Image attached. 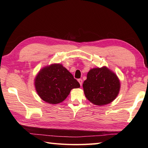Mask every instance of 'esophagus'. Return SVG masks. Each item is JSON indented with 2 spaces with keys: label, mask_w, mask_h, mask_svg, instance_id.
<instances>
[{
  "label": "esophagus",
  "mask_w": 148,
  "mask_h": 148,
  "mask_svg": "<svg viewBox=\"0 0 148 148\" xmlns=\"http://www.w3.org/2000/svg\"><path fill=\"white\" fill-rule=\"evenodd\" d=\"M77 81H78V82H79V83L80 84V85H81V86L82 85V84H83V80L81 79H77Z\"/></svg>",
  "instance_id": "34e87169"
}]
</instances>
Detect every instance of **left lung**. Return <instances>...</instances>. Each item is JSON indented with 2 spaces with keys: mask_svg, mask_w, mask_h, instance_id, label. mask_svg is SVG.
<instances>
[{
  "mask_svg": "<svg viewBox=\"0 0 148 148\" xmlns=\"http://www.w3.org/2000/svg\"><path fill=\"white\" fill-rule=\"evenodd\" d=\"M83 88L86 99L94 105L101 106L110 103L117 97L120 81L114 72L103 66L90 69Z\"/></svg>",
  "mask_w": 148,
  "mask_h": 148,
  "instance_id": "obj_1",
  "label": "left lung"
}]
</instances>
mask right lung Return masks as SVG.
<instances>
[{
    "instance_id": "add662e5",
    "label": "right lung",
    "mask_w": 148,
    "mask_h": 148,
    "mask_svg": "<svg viewBox=\"0 0 148 148\" xmlns=\"http://www.w3.org/2000/svg\"><path fill=\"white\" fill-rule=\"evenodd\" d=\"M37 95L50 104H57L67 98L71 90L80 87L72 74L60 64L42 68L34 79Z\"/></svg>"
}]
</instances>
